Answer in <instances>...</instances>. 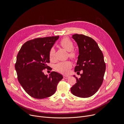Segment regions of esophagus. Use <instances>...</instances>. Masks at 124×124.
Segmentation results:
<instances>
[{"mask_svg": "<svg viewBox=\"0 0 124 124\" xmlns=\"http://www.w3.org/2000/svg\"><path fill=\"white\" fill-rule=\"evenodd\" d=\"M69 77V76H66V75H64L63 76V78H68Z\"/></svg>", "mask_w": 124, "mask_h": 124, "instance_id": "obj_1", "label": "esophagus"}]
</instances>
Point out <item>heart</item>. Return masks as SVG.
<instances>
[{
	"label": "heart",
	"mask_w": 124,
	"mask_h": 124,
	"mask_svg": "<svg viewBox=\"0 0 124 124\" xmlns=\"http://www.w3.org/2000/svg\"><path fill=\"white\" fill-rule=\"evenodd\" d=\"M60 46L69 52V57L71 59H75L77 56V52L73 49L74 44L72 40L68 38L63 39L60 42ZM55 50L52 47L49 51V58L50 60H54L55 58ZM72 67V63L70 61H65L59 62L55 66V70L62 74H67Z\"/></svg>",
	"instance_id": "1"
}]
</instances>
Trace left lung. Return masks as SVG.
<instances>
[{
    "label": "left lung",
    "mask_w": 124,
    "mask_h": 124,
    "mask_svg": "<svg viewBox=\"0 0 124 124\" xmlns=\"http://www.w3.org/2000/svg\"><path fill=\"white\" fill-rule=\"evenodd\" d=\"M72 38L78 44L79 53L75 72L82 70L83 73L80 78L73 76L77 83L71 92L79 97H91L97 92L103 81L106 70L103 55L92 38L78 34L73 35Z\"/></svg>",
    "instance_id": "obj_1"
}]
</instances>
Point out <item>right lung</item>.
I'll use <instances>...</instances> for the list:
<instances>
[{"label": "right lung", "instance_id": "obj_1", "mask_svg": "<svg viewBox=\"0 0 124 124\" xmlns=\"http://www.w3.org/2000/svg\"><path fill=\"white\" fill-rule=\"evenodd\" d=\"M59 38L49 37L28 41L18 53L15 67L18 81L33 98L43 99L52 95L63 78L57 72H52L49 76L43 72V70L48 68L49 51Z\"/></svg>", "mask_w": 124, "mask_h": 124}]
</instances>
